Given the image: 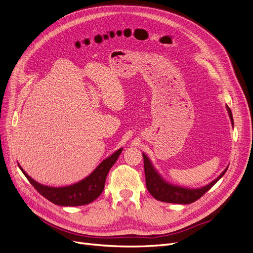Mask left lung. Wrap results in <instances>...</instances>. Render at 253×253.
I'll return each instance as SVG.
<instances>
[{
    "label": "left lung",
    "instance_id": "obj_1",
    "mask_svg": "<svg viewBox=\"0 0 253 253\" xmlns=\"http://www.w3.org/2000/svg\"><path fill=\"white\" fill-rule=\"evenodd\" d=\"M227 111L229 114V118L232 123L234 125V119L232 112H230L229 107H227ZM144 156V169H145V174H146V186L149 190V192L152 194L154 199L157 201L164 202V203H171V204H191L197 201L199 199L208 191L210 190L213 186L216 184V182L220 179L222 175L225 173L226 169L219 175V177L211 182L209 185L205 186L202 188L197 189H188V188H183L178 187V186H172L169 183L164 181L158 172L153 168L152 163L150 162L149 158L142 154Z\"/></svg>",
    "mask_w": 253,
    "mask_h": 253
}]
</instances>
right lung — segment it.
Segmentation results:
<instances>
[{
	"label": "right lung",
	"mask_w": 253,
	"mask_h": 253,
	"mask_svg": "<svg viewBox=\"0 0 253 253\" xmlns=\"http://www.w3.org/2000/svg\"><path fill=\"white\" fill-rule=\"evenodd\" d=\"M123 149H119L112 156L103 160L98 168L85 179L66 187H48V186L41 185L33 180L26 173V171L19 167L20 170L24 172L28 181L43 197L53 203L54 205L63 207H76L87 205L95 201L99 196L105 185L107 173L117 161Z\"/></svg>",
	"instance_id": "right-lung-1"
}]
</instances>
